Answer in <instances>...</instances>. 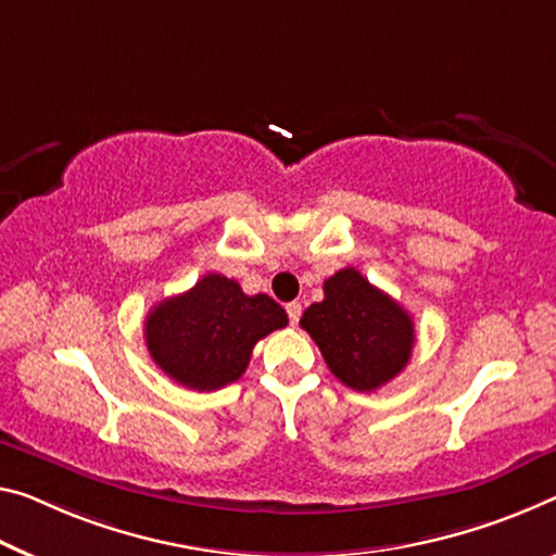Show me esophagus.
Here are the masks:
<instances>
[{"mask_svg":"<svg viewBox=\"0 0 556 556\" xmlns=\"http://www.w3.org/2000/svg\"><path fill=\"white\" fill-rule=\"evenodd\" d=\"M286 313H288L290 326H298V320H301V303H288Z\"/></svg>","mask_w":556,"mask_h":556,"instance_id":"obj_1","label":"esophagus"}]
</instances>
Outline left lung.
<instances>
[{
	"label": "left lung",
	"instance_id": "8db88e82",
	"mask_svg": "<svg viewBox=\"0 0 556 556\" xmlns=\"http://www.w3.org/2000/svg\"><path fill=\"white\" fill-rule=\"evenodd\" d=\"M323 293L326 298L303 313L301 326L343 386L372 392L403 372L415 345L413 318L403 305L355 268L330 276Z\"/></svg>",
	"mask_w": 556,
	"mask_h": 556
}]
</instances>
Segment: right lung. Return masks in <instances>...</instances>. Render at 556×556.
Returning <instances> with one entry per match:
<instances>
[{
    "label": "right lung",
    "mask_w": 556,
    "mask_h": 556,
    "mask_svg": "<svg viewBox=\"0 0 556 556\" xmlns=\"http://www.w3.org/2000/svg\"><path fill=\"white\" fill-rule=\"evenodd\" d=\"M286 326L288 315L270 295H245L236 280L208 273L191 290L153 307L143 336L168 378L211 392L241 378L253 345Z\"/></svg>",
    "instance_id": "add662e5"
}]
</instances>
